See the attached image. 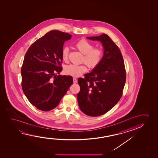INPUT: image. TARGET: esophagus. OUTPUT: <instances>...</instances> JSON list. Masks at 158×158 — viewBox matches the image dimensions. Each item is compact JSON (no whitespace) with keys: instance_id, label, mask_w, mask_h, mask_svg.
I'll return each instance as SVG.
<instances>
[{"instance_id":"34e87169","label":"esophagus","mask_w":158,"mask_h":158,"mask_svg":"<svg viewBox=\"0 0 158 158\" xmlns=\"http://www.w3.org/2000/svg\"><path fill=\"white\" fill-rule=\"evenodd\" d=\"M73 82L74 83H77L78 82V80L76 79V78H73Z\"/></svg>"}]
</instances>
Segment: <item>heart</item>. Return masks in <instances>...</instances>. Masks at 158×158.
Returning <instances> with one entry per match:
<instances>
[{
	"label": "heart",
	"mask_w": 158,
	"mask_h": 158,
	"mask_svg": "<svg viewBox=\"0 0 158 158\" xmlns=\"http://www.w3.org/2000/svg\"><path fill=\"white\" fill-rule=\"evenodd\" d=\"M77 49L84 54L83 61L91 69H94L101 62L102 57V51L99 48H94V45L86 39H81L75 44ZM69 49L64 47L62 50V58L67 62L68 60ZM87 70L85 64L80 65L70 64L64 68V73L67 75L73 77H78Z\"/></svg>",
	"instance_id": "b5f03b06"
}]
</instances>
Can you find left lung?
Returning a JSON list of instances; mask_svg holds the SVG:
<instances>
[{"instance_id":"obj_1","label":"left lung","mask_w":158,"mask_h":158,"mask_svg":"<svg viewBox=\"0 0 158 158\" xmlns=\"http://www.w3.org/2000/svg\"><path fill=\"white\" fill-rule=\"evenodd\" d=\"M86 38L101 42L104 56L97 67L78 79L80 90L77 99L83 113L99 116L112 109L121 98L126 72L121 52L107 35Z\"/></svg>"}]
</instances>
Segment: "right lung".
Masks as SVG:
<instances>
[{"label":"right lung","instance_id":"1","mask_svg":"<svg viewBox=\"0 0 158 158\" xmlns=\"http://www.w3.org/2000/svg\"><path fill=\"white\" fill-rule=\"evenodd\" d=\"M70 34L53 30L34 42L21 67L23 93L32 105L44 111L56 107L73 83L72 76L57 75L62 70V50Z\"/></svg>","mask_w":158,"mask_h":158}]
</instances>
